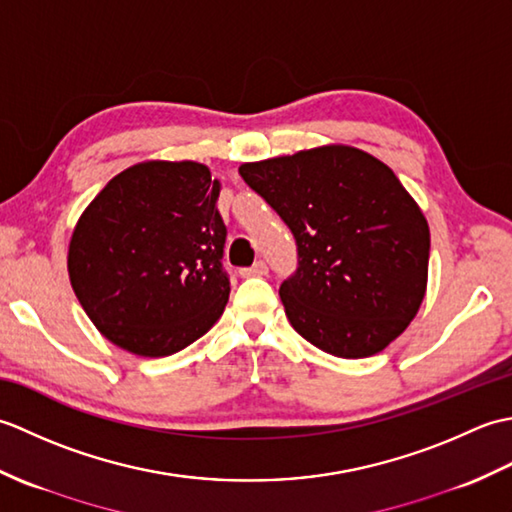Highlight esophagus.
<instances>
[{"label": "esophagus", "instance_id": "1", "mask_svg": "<svg viewBox=\"0 0 512 512\" xmlns=\"http://www.w3.org/2000/svg\"><path fill=\"white\" fill-rule=\"evenodd\" d=\"M239 275L242 277H264V275H268V266L264 262H255L250 268L239 270Z\"/></svg>", "mask_w": 512, "mask_h": 512}]
</instances>
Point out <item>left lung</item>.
I'll return each instance as SVG.
<instances>
[{
	"label": "left lung",
	"instance_id": "1",
	"mask_svg": "<svg viewBox=\"0 0 512 512\" xmlns=\"http://www.w3.org/2000/svg\"><path fill=\"white\" fill-rule=\"evenodd\" d=\"M297 239V275L279 288L303 339L367 358L416 317L429 279V224L396 173L352 145L239 165Z\"/></svg>",
	"mask_w": 512,
	"mask_h": 512
}]
</instances>
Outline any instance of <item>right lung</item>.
Masks as SVG:
<instances>
[{
  "label": "right lung",
  "mask_w": 512,
  "mask_h": 512,
  "mask_svg": "<svg viewBox=\"0 0 512 512\" xmlns=\"http://www.w3.org/2000/svg\"><path fill=\"white\" fill-rule=\"evenodd\" d=\"M222 184L195 160H145L85 206L70 237L76 299L107 341L145 358L171 356L226 308Z\"/></svg>",
  "instance_id": "1"
}]
</instances>
